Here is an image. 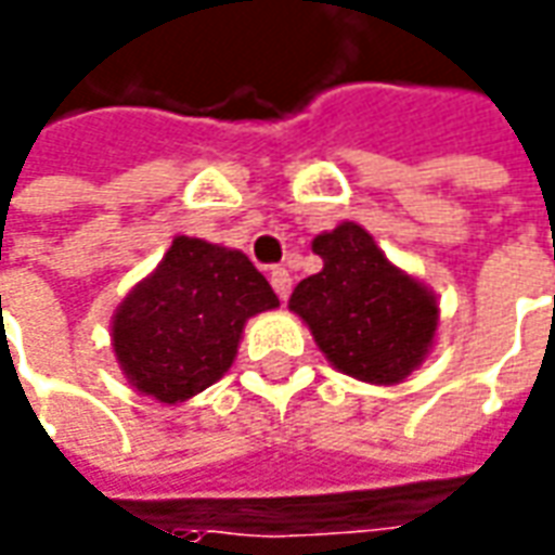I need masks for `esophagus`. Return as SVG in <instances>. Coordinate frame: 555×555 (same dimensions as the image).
I'll list each match as a JSON object with an SVG mask.
<instances>
[{"label":"esophagus","instance_id":"34e87169","mask_svg":"<svg viewBox=\"0 0 555 555\" xmlns=\"http://www.w3.org/2000/svg\"><path fill=\"white\" fill-rule=\"evenodd\" d=\"M270 285L279 294V300H288V294H292V276H288L285 267H273L270 270Z\"/></svg>","mask_w":555,"mask_h":555}]
</instances>
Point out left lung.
Masks as SVG:
<instances>
[{"instance_id":"1","label":"left lung","mask_w":555,"mask_h":555,"mask_svg":"<svg viewBox=\"0 0 555 555\" xmlns=\"http://www.w3.org/2000/svg\"><path fill=\"white\" fill-rule=\"evenodd\" d=\"M312 251L325 267L294 288L288 309L337 371L376 386L406 379L435 343V294L388 261L356 221L319 233Z\"/></svg>"}]
</instances>
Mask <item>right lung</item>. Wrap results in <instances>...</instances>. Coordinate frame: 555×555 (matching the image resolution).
<instances>
[{
    "mask_svg": "<svg viewBox=\"0 0 555 555\" xmlns=\"http://www.w3.org/2000/svg\"><path fill=\"white\" fill-rule=\"evenodd\" d=\"M279 297L243 251L176 236L149 279L112 319L127 383L160 404H182L230 371L251 315Z\"/></svg>",
    "mask_w": 555,
    "mask_h": 555,
    "instance_id": "obj_1",
    "label": "right lung"
}]
</instances>
